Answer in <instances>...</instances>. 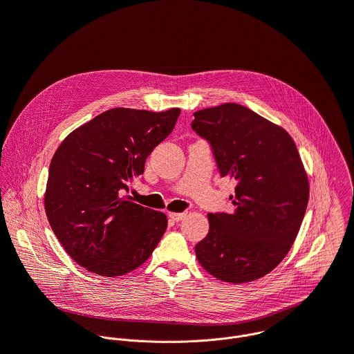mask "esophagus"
I'll use <instances>...</instances> for the list:
<instances>
[{"label":"esophagus","mask_w":354,"mask_h":354,"mask_svg":"<svg viewBox=\"0 0 354 354\" xmlns=\"http://www.w3.org/2000/svg\"><path fill=\"white\" fill-rule=\"evenodd\" d=\"M169 217L174 220V221H180L186 217V213H169Z\"/></svg>","instance_id":"1"}]
</instances>
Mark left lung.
<instances>
[{
    "instance_id": "obj_1",
    "label": "left lung",
    "mask_w": 354,
    "mask_h": 354,
    "mask_svg": "<svg viewBox=\"0 0 354 354\" xmlns=\"http://www.w3.org/2000/svg\"><path fill=\"white\" fill-rule=\"evenodd\" d=\"M192 129L212 145L221 176L236 180L232 213H210L196 258L212 276L246 283L288 254L304 218L310 185L290 134L254 111L224 104L193 113Z\"/></svg>"
}]
</instances>
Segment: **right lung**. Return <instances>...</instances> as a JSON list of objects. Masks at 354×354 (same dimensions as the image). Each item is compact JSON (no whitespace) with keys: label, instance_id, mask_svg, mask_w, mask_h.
I'll use <instances>...</instances> for the list:
<instances>
[{"label":"right lung","instance_id":"add662e5","mask_svg":"<svg viewBox=\"0 0 354 354\" xmlns=\"http://www.w3.org/2000/svg\"><path fill=\"white\" fill-rule=\"evenodd\" d=\"M180 109H109L70 133L50 162L44 210L67 254L88 272L115 277L141 266L161 241V212L122 197Z\"/></svg>","mask_w":354,"mask_h":354}]
</instances>
